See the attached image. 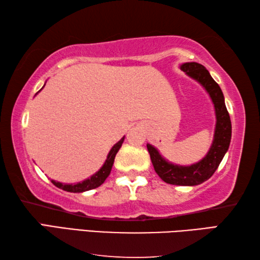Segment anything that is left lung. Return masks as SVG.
I'll use <instances>...</instances> for the list:
<instances>
[{
  "mask_svg": "<svg viewBox=\"0 0 260 260\" xmlns=\"http://www.w3.org/2000/svg\"><path fill=\"white\" fill-rule=\"evenodd\" d=\"M180 69L204 88L213 104L215 127L212 143L206 155L190 165L173 164L150 143H147V148L153 169L162 181L175 186H197L212 177L226 155L232 139V122L221 88L213 80L208 70L196 61L183 63L180 65Z\"/></svg>",
  "mask_w": 260,
  "mask_h": 260,
  "instance_id": "8db88e82",
  "label": "left lung"
}]
</instances>
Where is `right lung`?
<instances>
[{
	"label": "right lung",
	"mask_w": 260,
	"mask_h": 260,
	"mask_svg": "<svg viewBox=\"0 0 260 260\" xmlns=\"http://www.w3.org/2000/svg\"><path fill=\"white\" fill-rule=\"evenodd\" d=\"M124 140H125V136L124 138H121L116 144H114V146L111 148V150L109 151L107 159H105L102 167H101L98 172L91 175L90 178H88L86 180H83V181L77 182V183H61L58 181H55V180H51V182L54 183L56 187H58L60 189H63V190L69 191V192H83V191L91 190V189L100 187L101 184L105 181V179L109 177L110 172H111V169H112V165L114 161V157H116L117 152L119 151V149L121 148V144H122V142H124Z\"/></svg>",
	"instance_id": "add662e5"
}]
</instances>
